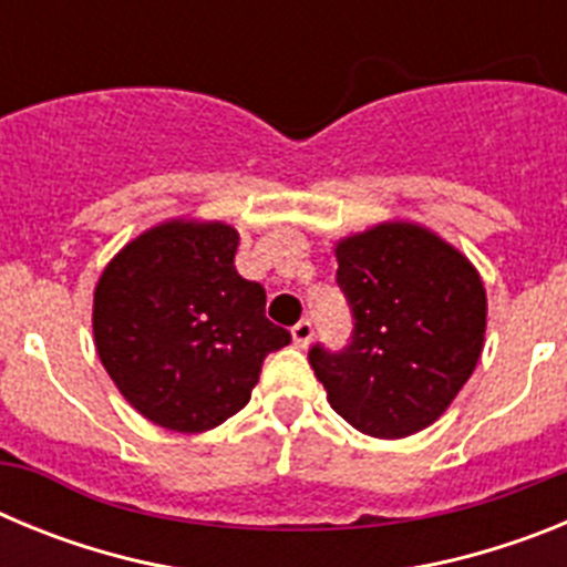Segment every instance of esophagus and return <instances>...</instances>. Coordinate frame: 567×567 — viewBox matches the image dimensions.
I'll list each match as a JSON object with an SVG mask.
<instances>
[{"instance_id":"obj_1","label":"esophagus","mask_w":567,"mask_h":567,"mask_svg":"<svg viewBox=\"0 0 567 567\" xmlns=\"http://www.w3.org/2000/svg\"><path fill=\"white\" fill-rule=\"evenodd\" d=\"M312 334H315V327L312 320H298L292 327V338L298 346H309L312 343Z\"/></svg>"}]
</instances>
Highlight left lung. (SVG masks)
Segmentation results:
<instances>
[{
  "label": "left lung",
  "instance_id": "obj_1",
  "mask_svg": "<svg viewBox=\"0 0 567 567\" xmlns=\"http://www.w3.org/2000/svg\"><path fill=\"white\" fill-rule=\"evenodd\" d=\"M352 309L340 352L309 349L329 405L358 432L398 440L452 405L483 352L485 289L477 269L417 224H378L334 249Z\"/></svg>",
  "mask_w": 567,
  "mask_h": 567
}]
</instances>
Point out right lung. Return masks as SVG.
Here are the masks:
<instances>
[{
	"label": "right lung",
	"instance_id": "add662e5",
	"mask_svg": "<svg viewBox=\"0 0 567 567\" xmlns=\"http://www.w3.org/2000/svg\"><path fill=\"white\" fill-rule=\"evenodd\" d=\"M235 252L229 224L167 221L130 240L96 284L99 358L135 412L169 432H207L240 412L264 358L292 340Z\"/></svg>",
	"mask_w": 567,
	"mask_h": 567
}]
</instances>
